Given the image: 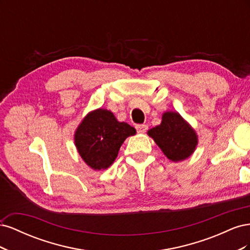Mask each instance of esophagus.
I'll return each mask as SVG.
<instances>
[{
  "label": "esophagus",
  "instance_id": "esophagus-1",
  "mask_svg": "<svg viewBox=\"0 0 250 250\" xmlns=\"http://www.w3.org/2000/svg\"><path fill=\"white\" fill-rule=\"evenodd\" d=\"M135 128H137V130L139 132H146L148 129V126L146 124H138L135 126Z\"/></svg>",
  "mask_w": 250,
  "mask_h": 250
}]
</instances>
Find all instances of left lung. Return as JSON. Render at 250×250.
Returning <instances> with one entry per match:
<instances>
[{
    "instance_id": "left-lung-1",
    "label": "left lung",
    "mask_w": 250,
    "mask_h": 250,
    "mask_svg": "<svg viewBox=\"0 0 250 250\" xmlns=\"http://www.w3.org/2000/svg\"><path fill=\"white\" fill-rule=\"evenodd\" d=\"M148 134L173 162L186 160L197 145V135L177 112H165L161 125L150 129Z\"/></svg>"
}]
</instances>
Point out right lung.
I'll list each match as a JSON object with an SVG mask.
<instances>
[{
	"mask_svg": "<svg viewBox=\"0 0 250 250\" xmlns=\"http://www.w3.org/2000/svg\"><path fill=\"white\" fill-rule=\"evenodd\" d=\"M133 134V127L118 122L112 112L100 108L82 121L75 133V145L90 168L107 169L116 160L123 142Z\"/></svg>",
	"mask_w": 250,
	"mask_h": 250,
	"instance_id": "obj_1",
	"label": "right lung"
}]
</instances>
